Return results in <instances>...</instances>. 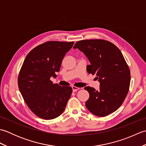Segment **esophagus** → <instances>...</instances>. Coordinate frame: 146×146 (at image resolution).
Listing matches in <instances>:
<instances>
[{
    "label": "esophagus",
    "mask_w": 146,
    "mask_h": 146,
    "mask_svg": "<svg viewBox=\"0 0 146 146\" xmlns=\"http://www.w3.org/2000/svg\"><path fill=\"white\" fill-rule=\"evenodd\" d=\"M72 89H73V92H76L77 90H78L80 88L78 87H76V86H72Z\"/></svg>",
    "instance_id": "obj_1"
}]
</instances>
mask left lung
<instances>
[{"mask_svg": "<svg viewBox=\"0 0 146 146\" xmlns=\"http://www.w3.org/2000/svg\"><path fill=\"white\" fill-rule=\"evenodd\" d=\"M78 48L87 57L90 64L86 67L88 73L96 75L100 89L86 86L89 93L85 102L88 110L98 117H105L116 111L128 94L131 73L120 49L112 43L103 39L79 41Z\"/></svg>", "mask_w": 146, "mask_h": 146, "instance_id": "1", "label": "left lung"}]
</instances>
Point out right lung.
<instances>
[{
  "instance_id": "add662e5",
  "label": "right lung",
  "mask_w": 146,
  "mask_h": 146,
  "mask_svg": "<svg viewBox=\"0 0 146 146\" xmlns=\"http://www.w3.org/2000/svg\"><path fill=\"white\" fill-rule=\"evenodd\" d=\"M74 42L49 41L34 48L27 55L18 77V86L27 106L45 120L56 118L63 112L72 88L53 84L61 62Z\"/></svg>"
}]
</instances>
